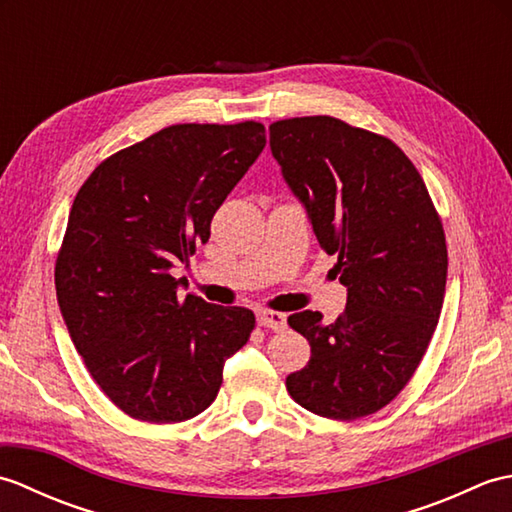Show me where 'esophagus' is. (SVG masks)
I'll use <instances>...</instances> for the list:
<instances>
[{"label":"esophagus","mask_w":512,"mask_h":512,"mask_svg":"<svg viewBox=\"0 0 512 512\" xmlns=\"http://www.w3.org/2000/svg\"><path fill=\"white\" fill-rule=\"evenodd\" d=\"M257 323L264 325V328L279 332V330L286 328V314L273 312V310H259L257 312Z\"/></svg>","instance_id":"esophagus-1"}]
</instances>
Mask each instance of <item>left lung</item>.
<instances>
[{"instance_id": "8db88e82", "label": "left lung", "mask_w": 512, "mask_h": 512, "mask_svg": "<svg viewBox=\"0 0 512 512\" xmlns=\"http://www.w3.org/2000/svg\"><path fill=\"white\" fill-rule=\"evenodd\" d=\"M270 149L347 288L334 323L288 317L312 352L288 394L323 418L369 416L405 389L436 332L449 266L440 215L405 151L339 118L277 121Z\"/></svg>"}]
</instances>
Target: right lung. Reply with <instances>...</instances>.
Instances as JSON below:
<instances>
[{"instance_id":"add662e5","label":"right lung","mask_w":512,"mask_h":512,"mask_svg":"<svg viewBox=\"0 0 512 512\" xmlns=\"http://www.w3.org/2000/svg\"><path fill=\"white\" fill-rule=\"evenodd\" d=\"M266 147L262 123L171 125L116 151L83 182L54 266L70 339L127 416L167 424L215 400L248 308L182 297L169 275L209 242L226 195Z\"/></svg>"}]
</instances>
